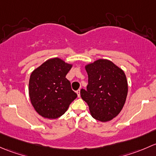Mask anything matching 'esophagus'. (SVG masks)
Wrapping results in <instances>:
<instances>
[{
  "mask_svg": "<svg viewBox=\"0 0 156 156\" xmlns=\"http://www.w3.org/2000/svg\"><path fill=\"white\" fill-rule=\"evenodd\" d=\"M76 94H77L78 97L80 98V89H78L77 91H76Z\"/></svg>",
  "mask_w": 156,
  "mask_h": 156,
  "instance_id": "esophagus-1",
  "label": "esophagus"
}]
</instances>
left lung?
Wrapping results in <instances>:
<instances>
[{"label": "left lung", "mask_w": 156, "mask_h": 156, "mask_svg": "<svg viewBox=\"0 0 156 156\" xmlns=\"http://www.w3.org/2000/svg\"><path fill=\"white\" fill-rule=\"evenodd\" d=\"M89 77L87 89H81L82 99L89 105L91 116L110 121L122 110L128 94L124 71L111 61L98 59L85 67Z\"/></svg>", "instance_id": "obj_1"}]
</instances>
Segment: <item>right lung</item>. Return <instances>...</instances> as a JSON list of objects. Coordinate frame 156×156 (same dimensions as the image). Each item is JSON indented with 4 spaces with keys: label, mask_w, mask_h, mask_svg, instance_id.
I'll return each mask as SVG.
<instances>
[{
    "label": "right lung",
    "mask_w": 156,
    "mask_h": 156,
    "mask_svg": "<svg viewBox=\"0 0 156 156\" xmlns=\"http://www.w3.org/2000/svg\"><path fill=\"white\" fill-rule=\"evenodd\" d=\"M72 66L59 58H53L31 73L28 84L30 100L41 116L52 119L62 116L76 98L77 94L66 78Z\"/></svg>",
    "instance_id": "add662e5"
}]
</instances>
